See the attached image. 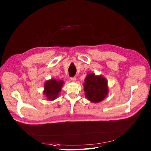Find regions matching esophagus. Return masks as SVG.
<instances>
[{
	"label": "esophagus",
	"mask_w": 151,
	"mask_h": 151,
	"mask_svg": "<svg viewBox=\"0 0 151 151\" xmlns=\"http://www.w3.org/2000/svg\"><path fill=\"white\" fill-rule=\"evenodd\" d=\"M70 80L71 81H75L76 77H71V78H70Z\"/></svg>",
	"instance_id": "34e87169"
}]
</instances>
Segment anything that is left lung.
I'll list each match as a JSON object with an SVG mask.
<instances>
[{
    "label": "left lung",
    "instance_id": "left-lung-1",
    "mask_svg": "<svg viewBox=\"0 0 151 151\" xmlns=\"http://www.w3.org/2000/svg\"><path fill=\"white\" fill-rule=\"evenodd\" d=\"M107 81L101 76L89 73L84 83L85 96L88 100L97 103L103 100L108 93Z\"/></svg>",
    "mask_w": 151,
    "mask_h": 151
}]
</instances>
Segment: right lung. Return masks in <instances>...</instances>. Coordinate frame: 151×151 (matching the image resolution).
Returning <instances> with one entry per match:
<instances>
[{
    "instance_id": "right-lung-1",
    "label": "right lung",
    "mask_w": 151,
    "mask_h": 151,
    "mask_svg": "<svg viewBox=\"0 0 151 151\" xmlns=\"http://www.w3.org/2000/svg\"><path fill=\"white\" fill-rule=\"evenodd\" d=\"M63 84V81L61 80L57 81L52 79L47 81L45 84V94L47 99L50 100H53L58 96L61 90V87Z\"/></svg>"
}]
</instances>
